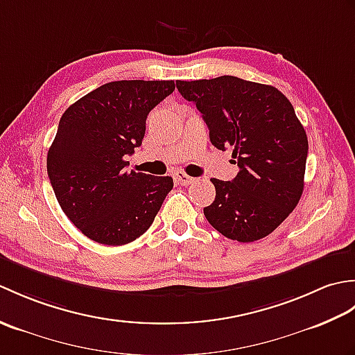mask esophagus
<instances>
[{
	"mask_svg": "<svg viewBox=\"0 0 355 355\" xmlns=\"http://www.w3.org/2000/svg\"><path fill=\"white\" fill-rule=\"evenodd\" d=\"M175 180H177V182H178L180 184L189 186V184H192L197 178L189 177V175H187V173H184L183 171H178V172H175Z\"/></svg>",
	"mask_w": 355,
	"mask_h": 355,
	"instance_id": "34e87169",
	"label": "esophagus"
}]
</instances>
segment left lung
Returning <instances> with one entry per match:
<instances>
[{
  "instance_id": "8db88e82",
  "label": "left lung",
  "mask_w": 355,
  "mask_h": 355,
  "mask_svg": "<svg viewBox=\"0 0 355 355\" xmlns=\"http://www.w3.org/2000/svg\"><path fill=\"white\" fill-rule=\"evenodd\" d=\"M197 105L212 145L232 148L239 172L232 182L212 178L215 201L205 216L225 238L253 243L279 227L304 192L308 139L291 102L271 85L220 76L178 80Z\"/></svg>"
}]
</instances>
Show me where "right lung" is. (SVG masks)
I'll return each instance as SVG.
<instances>
[{
  "label": "right lung",
  "instance_id": "add662e5",
  "mask_svg": "<svg viewBox=\"0 0 355 355\" xmlns=\"http://www.w3.org/2000/svg\"><path fill=\"white\" fill-rule=\"evenodd\" d=\"M175 89L173 80L108 82L70 105L47 154L59 206L89 239L123 245L153 224L171 177L128 172L126 155L141 145L146 117Z\"/></svg>",
  "mask_w": 355,
  "mask_h": 355
}]
</instances>
